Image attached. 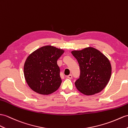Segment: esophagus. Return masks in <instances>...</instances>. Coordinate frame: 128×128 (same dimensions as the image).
<instances>
[{"label":"esophagus","instance_id":"obj_1","mask_svg":"<svg viewBox=\"0 0 128 128\" xmlns=\"http://www.w3.org/2000/svg\"><path fill=\"white\" fill-rule=\"evenodd\" d=\"M67 78H69V79H72V74L68 75V76H67Z\"/></svg>","mask_w":128,"mask_h":128}]
</instances>
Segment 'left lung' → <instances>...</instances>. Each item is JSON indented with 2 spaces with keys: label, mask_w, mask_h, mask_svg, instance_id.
<instances>
[{
  "label": "left lung",
  "mask_w": 128,
  "mask_h": 128,
  "mask_svg": "<svg viewBox=\"0 0 128 128\" xmlns=\"http://www.w3.org/2000/svg\"><path fill=\"white\" fill-rule=\"evenodd\" d=\"M72 54L79 64V78L75 82L76 88L85 95H93L102 91L110 79V62L100 52L92 47L74 50Z\"/></svg>",
  "instance_id": "obj_1"
}]
</instances>
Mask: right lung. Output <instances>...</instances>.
I'll use <instances>...</instances> for the list:
<instances>
[{
    "label": "right lung",
    "mask_w": 128,
    "mask_h": 128,
    "mask_svg": "<svg viewBox=\"0 0 128 128\" xmlns=\"http://www.w3.org/2000/svg\"><path fill=\"white\" fill-rule=\"evenodd\" d=\"M64 50L47 46L37 49L28 57L24 66L26 82L34 91L49 94L59 88L62 82L57 61Z\"/></svg>",
    "instance_id": "add662e5"
}]
</instances>
